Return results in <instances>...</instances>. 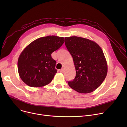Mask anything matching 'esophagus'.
Listing matches in <instances>:
<instances>
[{
  "instance_id": "esophagus-1",
  "label": "esophagus",
  "mask_w": 127,
  "mask_h": 127,
  "mask_svg": "<svg viewBox=\"0 0 127 127\" xmlns=\"http://www.w3.org/2000/svg\"><path fill=\"white\" fill-rule=\"evenodd\" d=\"M64 69L63 68H62V69H61V70H60V71L61 72H62V73H63L64 72Z\"/></svg>"
}]
</instances>
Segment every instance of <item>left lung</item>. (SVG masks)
I'll use <instances>...</instances> for the list:
<instances>
[{
  "mask_svg": "<svg viewBox=\"0 0 127 127\" xmlns=\"http://www.w3.org/2000/svg\"><path fill=\"white\" fill-rule=\"evenodd\" d=\"M65 46L71 55L76 77L68 82L70 87L80 93L94 91L103 82L108 65L103 52L96 42L76 36L66 37Z\"/></svg>",
  "mask_w": 127,
  "mask_h": 127,
  "instance_id": "obj_1",
  "label": "left lung"
}]
</instances>
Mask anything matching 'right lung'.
<instances>
[{
	"mask_svg": "<svg viewBox=\"0 0 127 127\" xmlns=\"http://www.w3.org/2000/svg\"><path fill=\"white\" fill-rule=\"evenodd\" d=\"M64 43V38L49 35L38 38L29 44L19 55L18 71L23 81L31 87L49 84L57 72L56 61L51 53Z\"/></svg>",
	"mask_w": 127,
	"mask_h": 127,
	"instance_id": "right-lung-1",
	"label": "right lung"
}]
</instances>
